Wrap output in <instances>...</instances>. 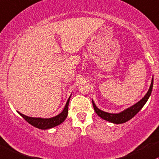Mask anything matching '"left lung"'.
<instances>
[{"label":"left lung","instance_id":"8db88e82","mask_svg":"<svg viewBox=\"0 0 159 159\" xmlns=\"http://www.w3.org/2000/svg\"><path fill=\"white\" fill-rule=\"evenodd\" d=\"M153 87V77L152 79L151 85H150L149 89H148L147 93L145 95V96L143 97V98L140 101L137 102V103L134 104V105L130 106L128 108L125 109V110L122 111L120 112V113L117 114H113V113H108V112H105L102 111L101 109L97 107L96 105H95V102H94L93 100H92L93 102V105L94 110H95V113L98 114V116L101 117V118L104 119V120L109 121L111 123H113V124H124V123L127 122L130 119H132L133 117L136 115L139 111L143 108V107L144 106L145 104L146 103L149 96L151 95L152 90Z\"/></svg>","mask_w":159,"mask_h":159}]
</instances>
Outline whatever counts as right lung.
<instances>
[{"instance_id": "add662e5", "label": "right lung", "mask_w": 159, "mask_h": 159, "mask_svg": "<svg viewBox=\"0 0 159 159\" xmlns=\"http://www.w3.org/2000/svg\"><path fill=\"white\" fill-rule=\"evenodd\" d=\"M71 95H70L69 98L67 99L64 108L63 109L62 111L61 112L57 115L54 116L53 117H50V118H42V117H29V116L24 115V114H21L20 112L17 111L23 118L25 119L29 124H30L33 127L39 128L41 129H51V128L58 126L61 124H62L65 119L67 117L68 114V105H69V102L70 99Z\"/></svg>"}]
</instances>
